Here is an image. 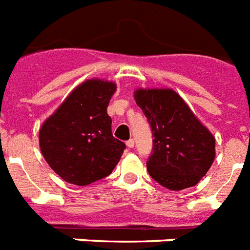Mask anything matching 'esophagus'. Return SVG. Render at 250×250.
<instances>
[{"instance_id":"obj_1","label":"esophagus","mask_w":250,"mask_h":250,"mask_svg":"<svg viewBox=\"0 0 250 250\" xmlns=\"http://www.w3.org/2000/svg\"><path fill=\"white\" fill-rule=\"evenodd\" d=\"M126 145H127V147H134V145H135V141H134V139H130V140H127Z\"/></svg>"}]
</instances>
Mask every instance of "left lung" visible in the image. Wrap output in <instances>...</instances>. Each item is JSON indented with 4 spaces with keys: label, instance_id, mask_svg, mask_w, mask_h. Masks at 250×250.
Here are the masks:
<instances>
[{
    "label": "left lung",
    "instance_id": "8db88e82",
    "mask_svg": "<svg viewBox=\"0 0 250 250\" xmlns=\"http://www.w3.org/2000/svg\"><path fill=\"white\" fill-rule=\"evenodd\" d=\"M134 98L154 136L146 163L150 176L170 190L198 184L215 158L210 131L173 90L139 89Z\"/></svg>",
    "mask_w": 250,
    "mask_h": 250
}]
</instances>
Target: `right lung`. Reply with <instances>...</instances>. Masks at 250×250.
<instances>
[{
  "label": "right lung",
  "mask_w": 250,
  "mask_h": 250,
  "mask_svg": "<svg viewBox=\"0 0 250 250\" xmlns=\"http://www.w3.org/2000/svg\"><path fill=\"white\" fill-rule=\"evenodd\" d=\"M116 90L99 79L79 85L42 124L40 149L51 169L65 182L89 185L110 175L125 144L112 136L107 115Z\"/></svg>",
  "instance_id": "1"
}]
</instances>
